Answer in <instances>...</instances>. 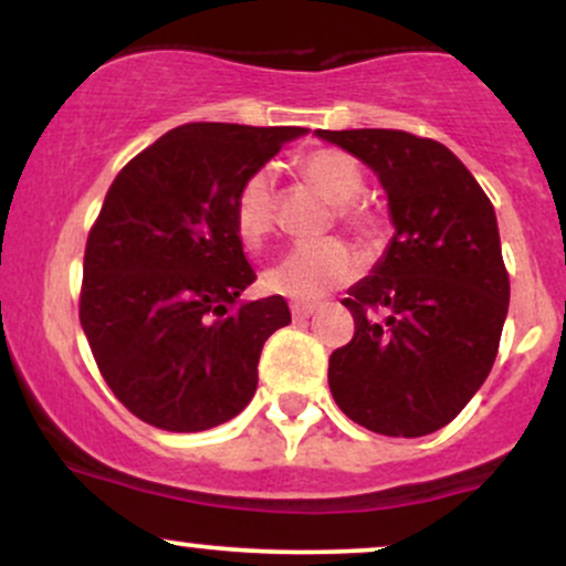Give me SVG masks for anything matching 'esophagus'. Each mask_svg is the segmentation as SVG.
Masks as SVG:
<instances>
[{"instance_id": "34e87169", "label": "esophagus", "mask_w": 566, "mask_h": 566, "mask_svg": "<svg viewBox=\"0 0 566 566\" xmlns=\"http://www.w3.org/2000/svg\"><path fill=\"white\" fill-rule=\"evenodd\" d=\"M290 311L295 319H308V316L316 311V303H292Z\"/></svg>"}]
</instances>
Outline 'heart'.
<instances>
[{"mask_svg": "<svg viewBox=\"0 0 566 566\" xmlns=\"http://www.w3.org/2000/svg\"><path fill=\"white\" fill-rule=\"evenodd\" d=\"M303 172L337 205V220L346 229L369 239L378 223L365 207L354 205L365 188L359 165L348 154L335 148H319L303 159ZM233 229L244 244L258 247L274 231V172L258 167L239 184L231 205ZM359 255L340 239H319L290 247L279 261L265 271V287L295 301H316L329 290L343 287L359 274Z\"/></svg>", "mask_w": 566, "mask_h": 566, "instance_id": "obj_1", "label": "heart"}]
</instances>
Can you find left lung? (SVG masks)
Instances as JSON below:
<instances>
[{"label":"left lung","instance_id":"left-lung-1","mask_svg":"<svg viewBox=\"0 0 566 566\" xmlns=\"http://www.w3.org/2000/svg\"><path fill=\"white\" fill-rule=\"evenodd\" d=\"M378 175L394 237L348 290L354 337L329 356V391L354 423L426 437L495 365L509 271L495 207L447 146L401 129H316Z\"/></svg>","mask_w":566,"mask_h":566}]
</instances>
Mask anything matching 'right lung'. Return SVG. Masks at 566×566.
Instances as JSON below:
<instances>
[{
  "instance_id": "obj_1",
  "label": "right lung",
  "mask_w": 566,
  "mask_h": 566,
  "mask_svg": "<svg viewBox=\"0 0 566 566\" xmlns=\"http://www.w3.org/2000/svg\"><path fill=\"white\" fill-rule=\"evenodd\" d=\"M305 127L193 122L129 159L84 250L80 319L116 399L143 423L193 433L237 418L258 388L282 295L255 282L233 229V193Z\"/></svg>"
}]
</instances>
